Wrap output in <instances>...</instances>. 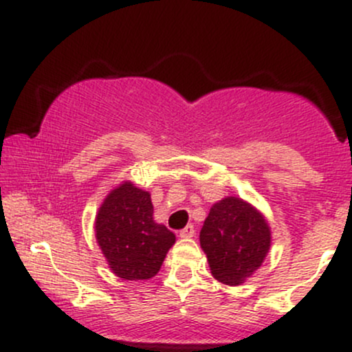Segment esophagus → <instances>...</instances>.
I'll return each instance as SVG.
<instances>
[{
	"label": "esophagus",
	"instance_id": "esophagus-1",
	"mask_svg": "<svg viewBox=\"0 0 352 352\" xmlns=\"http://www.w3.org/2000/svg\"><path fill=\"white\" fill-rule=\"evenodd\" d=\"M181 238H192L195 236V226L192 225H186L183 230L179 232Z\"/></svg>",
	"mask_w": 352,
	"mask_h": 352
}]
</instances>
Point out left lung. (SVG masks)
<instances>
[{
	"mask_svg": "<svg viewBox=\"0 0 352 352\" xmlns=\"http://www.w3.org/2000/svg\"><path fill=\"white\" fill-rule=\"evenodd\" d=\"M199 243L211 275L226 285H240L265 260L270 228L252 205L228 196L211 206L199 232Z\"/></svg>",
	"mask_w": 352,
	"mask_h": 352,
	"instance_id": "left-lung-1",
	"label": "left lung"
}]
</instances>
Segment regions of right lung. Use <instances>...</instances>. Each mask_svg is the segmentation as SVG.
Listing matches in <instances>:
<instances>
[{
    "mask_svg": "<svg viewBox=\"0 0 352 352\" xmlns=\"http://www.w3.org/2000/svg\"><path fill=\"white\" fill-rule=\"evenodd\" d=\"M151 195L132 183L109 192L96 217V236L109 267L124 280H147L160 272L175 233L154 221Z\"/></svg>",
    "mask_w": 352,
    "mask_h": 352,
    "instance_id": "add662e5",
    "label": "right lung"
}]
</instances>
